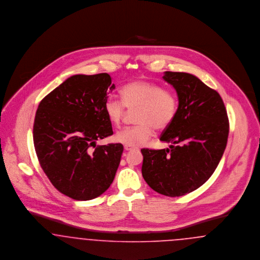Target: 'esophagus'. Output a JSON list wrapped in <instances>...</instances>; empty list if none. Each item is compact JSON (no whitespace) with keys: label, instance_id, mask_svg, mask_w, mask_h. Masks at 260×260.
Segmentation results:
<instances>
[{"label":"esophagus","instance_id":"34e87169","mask_svg":"<svg viewBox=\"0 0 260 260\" xmlns=\"http://www.w3.org/2000/svg\"><path fill=\"white\" fill-rule=\"evenodd\" d=\"M132 149H133V147H127V146L124 147L125 151H129V150H132Z\"/></svg>","mask_w":260,"mask_h":260}]
</instances>
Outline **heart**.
<instances>
[{"mask_svg": "<svg viewBox=\"0 0 260 260\" xmlns=\"http://www.w3.org/2000/svg\"><path fill=\"white\" fill-rule=\"evenodd\" d=\"M118 92L121 102L108 99L104 105L110 121L120 127L126 108L130 112L137 111L135 123L138 125L116 134L117 143L130 147L145 146L154 135V129L159 132L166 130L177 117L179 98L174 91L138 79L125 83Z\"/></svg>", "mask_w": 260, "mask_h": 260, "instance_id": "b5f03b06", "label": "heart"}]
</instances>
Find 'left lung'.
Wrapping results in <instances>:
<instances>
[{
  "instance_id": "8db88e82",
  "label": "left lung",
  "mask_w": 260,
  "mask_h": 260,
  "mask_svg": "<svg viewBox=\"0 0 260 260\" xmlns=\"http://www.w3.org/2000/svg\"><path fill=\"white\" fill-rule=\"evenodd\" d=\"M178 93L179 112L160 141L170 148H142V174L160 194L178 197L194 191L210 179L225 149L229 120L220 95L195 76L165 72Z\"/></svg>"
}]
</instances>
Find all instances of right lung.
<instances>
[{
    "mask_svg": "<svg viewBox=\"0 0 260 260\" xmlns=\"http://www.w3.org/2000/svg\"><path fill=\"white\" fill-rule=\"evenodd\" d=\"M115 88L109 74L76 75L41 101L33 127L37 156L58 191L86 201L100 196L114 179L123 146H96L113 135L105 112L108 93Z\"/></svg>",
    "mask_w": 260,
    "mask_h": 260,
    "instance_id": "add662e5",
    "label": "right lung"
}]
</instances>
